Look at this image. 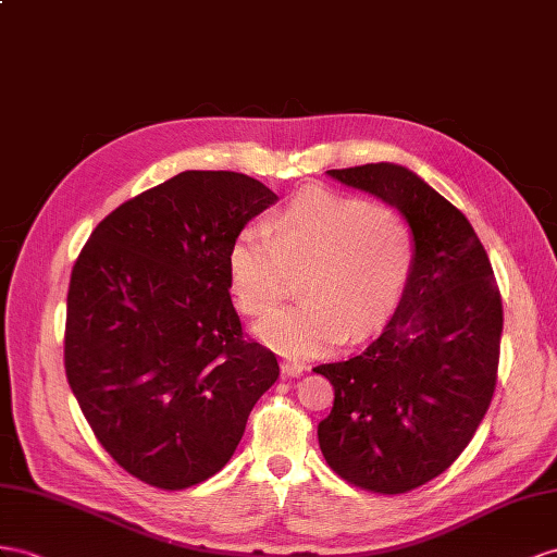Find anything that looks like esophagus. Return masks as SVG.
<instances>
[{"instance_id":"esophagus-1","label":"esophagus","mask_w":557,"mask_h":557,"mask_svg":"<svg viewBox=\"0 0 557 557\" xmlns=\"http://www.w3.org/2000/svg\"><path fill=\"white\" fill-rule=\"evenodd\" d=\"M304 372H306L304 362H296V360H284L282 362V374L284 376H301Z\"/></svg>"}]
</instances>
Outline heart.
Segmentation results:
<instances>
[{
  "mask_svg": "<svg viewBox=\"0 0 557 557\" xmlns=\"http://www.w3.org/2000/svg\"><path fill=\"white\" fill-rule=\"evenodd\" d=\"M268 235L245 231L227 249V277L242 312L268 318L306 273V301L280 310L256 334L287 358H315L348 334L386 320L407 289L414 233L393 207L310 188L268 219Z\"/></svg>",
  "mask_w": 557,
  "mask_h": 557,
  "instance_id": "1",
  "label": "heart"
}]
</instances>
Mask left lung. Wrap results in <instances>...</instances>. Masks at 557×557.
Returning <instances> with one entry per match:
<instances>
[{
  "label": "left lung",
  "mask_w": 557,
  "mask_h": 557,
  "mask_svg": "<svg viewBox=\"0 0 557 557\" xmlns=\"http://www.w3.org/2000/svg\"><path fill=\"white\" fill-rule=\"evenodd\" d=\"M326 174L400 211L417 251L381 336L346 362L312 369L334 386L320 449L355 487L405 494L445 473L487 414L502 294L473 225L414 171L379 162Z\"/></svg>",
  "instance_id": "8db88e82"
}]
</instances>
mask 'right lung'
<instances>
[{"label": "right lung", "mask_w": 557, "mask_h": 557, "mask_svg": "<svg viewBox=\"0 0 557 557\" xmlns=\"http://www.w3.org/2000/svg\"><path fill=\"white\" fill-rule=\"evenodd\" d=\"M277 195L235 171H183L96 225L73 268L65 374L126 473L185 490L231 461L277 358L242 338L227 249Z\"/></svg>", "instance_id": "right-lung-1"}]
</instances>
